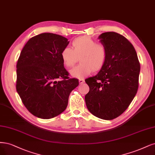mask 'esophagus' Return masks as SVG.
<instances>
[{
	"instance_id": "34e87169",
	"label": "esophagus",
	"mask_w": 155,
	"mask_h": 155,
	"mask_svg": "<svg viewBox=\"0 0 155 155\" xmlns=\"http://www.w3.org/2000/svg\"><path fill=\"white\" fill-rule=\"evenodd\" d=\"M79 84H83L84 83V79H79Z\"/></svg>"
}]
</instances>
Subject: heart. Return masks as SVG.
I'll return each mask as SVG.
<instances>
[{
	"mask_svg": "<svg viewBox=\"0 0 155 155\" xmlns=\"http://www.w3.org/2000/svg\"><path fill=\"white\" fill-rule=\"evenodd\" d=\"M73 49L66 47L61 52L64 65L67 67L74 66L80 60V64L71 69V76L83 78L93 71L97 72L103 67L106 58V47L88 36H80L72 41Z\"/></svg>",
	"mask_w": 155,
	"mask_h": 155,
	"instance_id": "b5f03b06",
	"label": "heart"
}]
</instances>
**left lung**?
<instances>
[{"label": "left lung", "instance_id": "obj_1", "mask_svg": "<svg viewBox=\"0 0 155 155\" xmlns=\"http://www.w3.org/2000/svg\"><path fill=\"white\" fill-rule=\"evenodd\" d=\"M99 39L106 47V61L97 75L85 79L90 90L84 99L92 114L112 120L123 113L135 97L140 66L134 47L124 36L106 32Z\"/></svg>", "mask_w": 155, "mask_h": 155}]
</instances>
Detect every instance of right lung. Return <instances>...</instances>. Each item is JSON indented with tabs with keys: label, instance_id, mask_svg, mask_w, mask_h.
I'll list each match as a JSON object with an SVG mask.
<instances>
[{
	"label": "right lung",
	"instance_id": "add662e5",
	"mask_svg": "<svg viewBox=\"0 0 155 155\" xmlns=\"http://www.w3.org/2000/svg\"><path fill=\"white\" fill-rule=\"evenodd\" d=\"M69 41L62 36L45 33L27 42L17 64L16 88L31 114L44 119L65 111L78 79L68 78L61 52ZM61 78V80H59Z\"/></svg>",
	"mask_w": 155,
	"mask_h": 155
}]
</instances>
